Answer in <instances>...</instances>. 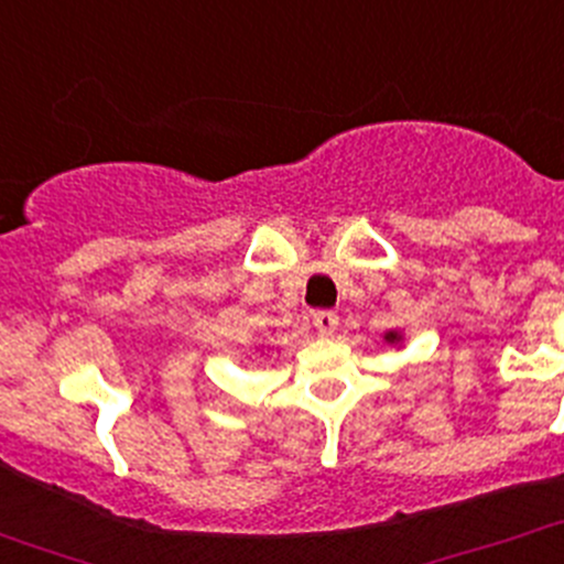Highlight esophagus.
<instances>
[{
    "instance_id": "esophagus-1",
    "label": "esophagus",
    "mask_w": 564,
    "mask_h": 564,
    "mask_svg": "<svg viewBox=\"0 0 564 564\" xmlns=\"http://www.w3.org/2000/svg\"><path fill=\"white\" fill-rule=\"evenodd\" d=\"M312 323H315L317 334L328 337V334L337 332L339 317H337V312H332V310H317V312H312Z\"/></svg>"
}]
</instances>
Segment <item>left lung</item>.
<instances>
[{"mask_svg":"<svg viewBox=\"0 0 564 564\" xmlns=\"http://www.w3.org/2000/svg\"><path fill=\"white\" fill-rule=\"evenodd\" d=\"M383 339H387V343H400V334L398 332H387V334H383Z\"/></svg>","mask_w":564,"mask_h":564,"instance_id":"1","label":"left lung"}]
</instances>
